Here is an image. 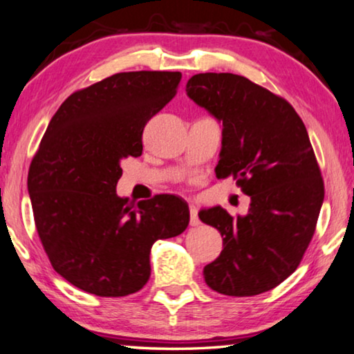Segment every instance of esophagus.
<instances>
[{
  "label": "esophagus",
  "mask_w": 354,
  "mask_h": 354,
  "mask_svg": "<svg viewBox=\"0 0 354 354\" xmlns=\"http://www.w3.org/2000/svg\"><path fill=\"white\" fill-rule=\"evenodd\" d=\"M189 213H191V225H200L197 208H195L194 205H189Z\"/></svg>",
  "instance_id": "34e87169"
}]
</instances>
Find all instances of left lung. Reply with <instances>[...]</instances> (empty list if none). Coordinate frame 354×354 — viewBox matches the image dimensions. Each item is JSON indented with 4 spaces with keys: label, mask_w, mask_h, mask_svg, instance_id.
I'll return each mask as SVG.
<instances>
[{
    "label": "left lung",
    "mask_w": 354,
    "mask_h": 354,
    "mask_svg": "<svg viewBox=\"0 0 354 354\" xmlns=\"http://www.w3.org/2000/svg\"><path fill=\"white\" fill-rule=\"evenodd\" d=\"M186 93L223 124L216 176L232 175L251 197L245 216L232 218L221 207L198 211L224 246L205 266V283L235 297L270 291L302 261L324 200L307 129L286 100L232 73L195 75Z\"/></svg>",
    "instance_id": "8db88e82"
}]
</instances>
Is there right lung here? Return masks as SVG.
Listing matches in <instances>:
<instances>
[{"instance_id":"obj_1","label":"right lung","mask_w":354,"mask_h":354,"mask_svg":"<svg viewBox=\"0 0 354 354\" xmlns=\"http://www.w3.org/2000/svg\"><path fill=\"white\" fill-rule=\"evenodd\" d=\"M179 81V71L118 73L70 95L47 125L28 171L35 224L54 270L82 291H140L154 241L187 227L189 207L175 195L133 205L115 194L120 162L141 156L145 125Z\"/></svg>"}]
</instances>
